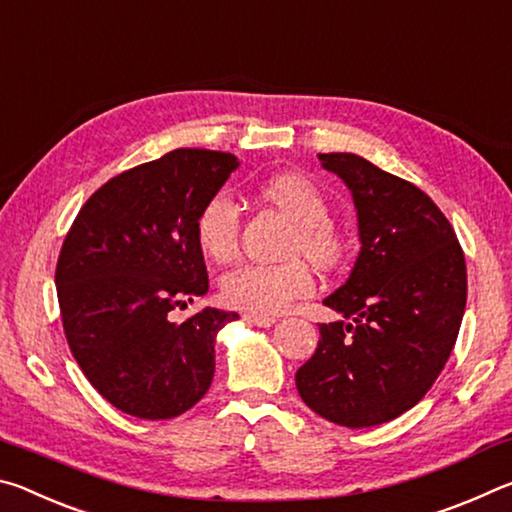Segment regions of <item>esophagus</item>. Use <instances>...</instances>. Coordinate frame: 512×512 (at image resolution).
<instances>
[{
  "label": "esophagus",
  "mask_w": 512,
  "mask_h": 512,
  "mask_svg": "<svg viewBox=\"0 0 512 512\" xmlns=\"http://www.w3.org/2000/svg\"><path fill=\"white\" fill-rule=\"evenodd\" d=\"M244 318L248 320V323H253L257 327H271L275 325V316H259V314H244Z\"/></svg>",
  "instance_id": "1"
}]
</instances>
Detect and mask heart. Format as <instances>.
Wrapping results in <instances>:
<instances>
[{
    "instance_id": "b5f03b06",
    "label": "heart",
    "mask_w": 512,
    "mask_h": 512,
    "mask_svg": "<svg viewBox=\"0 0 512 512\" xmlns=\"http://www.w3.org/2000/svg\"><path fill=\"white\" fill-rule=\"evenodd\" d=\"M262 196L298 223L293 253H305L323 268H336L348 257V237L329 219L325 194L298 173H277L262 183ZM241 212L232 194L216 192L196 216V241L205 257L228 264L239 253ZM316 291V277L302 257L282 264H246L223 277L221 296L230 307L271 316Z\"/></svg>"
}]
</instances>
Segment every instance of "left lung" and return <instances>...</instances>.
I'll list each match as a JSON object with an SVG mask.
<instances>
[{"instance_id": "obj_1", "label": "left lung", "mask_w": 512, "mask_h": 512, "mask_svg": "<svg viewBox=\"0 0 512 512\" xmlns=\"http://www.w3.org/2000/svg\"><path fill=\"white\" fill-rule=\"evenodd\" d=\"M318 158L350 187L361 253L350 280L325 298L345 320L320 323L296 386L320 418L375 427L418 404L443 372L465 311V255L420 187L354 153Z\"/></svg>"}]
</instances>
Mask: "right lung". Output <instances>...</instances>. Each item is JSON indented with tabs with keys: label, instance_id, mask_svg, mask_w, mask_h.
<instances>
[{
	"label": "right lung",
	"instance_id": "right-lung-1",
	"mask_svg": "<svg viewBox=\"0 0 512 512\" xmlns=\"http://www.w3.org/2000/svg\"><path fill=\"white\" fill-rule=\"evenodd\" d=\"M237 158L176 149L101 185L76 214L56 264L69 350L101 397L142 420H169L207 393L216 332L239 314L173 311L210 287L196 216Z\"/></svg>",
	"mask_w": 512,
	"mask_h": 512
}]
</instances>
